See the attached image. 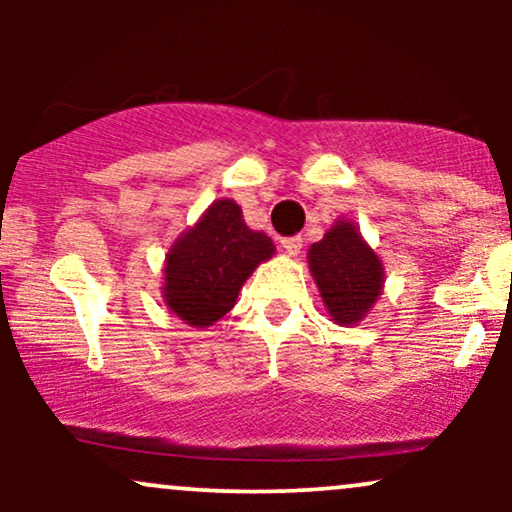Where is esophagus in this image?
Instances as JSON below:
<instances>
[{"mask_svg": "<svg viewBox=\"0 0 512 512\" xmlns=\"http://www.w3.org/2000/svg\"><path fill=\"white\" fill-rule=\"evenodd\" d=\"M281 248H284L289 255H298L303 248V238L301 236H291V238H281Z\"/></svg>", "mask_w": 512, "mask_h": 512, "instance_id": "1", "label": "esophagus"}]
</instances>
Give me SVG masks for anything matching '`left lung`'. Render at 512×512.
<instances>
[{"instance_id":"8db88e82","label":"left lung","mask_w":512,"mask_h":512,"mask_svg":"<svg viewBox=\"0 0 512 512\" xmlns=\"http://www.w3.org/2000/svg\"><path fill=\"white\" fill-rule=\"evenodd\" d=\"M327 313L337 325L349 327L368 313L383 293V262L363 243L354 223L339 221L308 252Z\"/></svg>"}]
</instances>
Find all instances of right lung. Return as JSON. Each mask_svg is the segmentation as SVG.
I'll list each match as a JSON object with an SVG mask.
<instances>
[{"label":"right lung","mask_w":512,"mask_h":512,"mask_svg":"<svg viewBox=\"0 0 512 512\" xmlns=\"http://www.w3.org/2000/svg\"><path fill=\"white\" fill-rule=\"evenodd\" d=\"M274 252L272 238L245 226L240 207L219 199L166 257V305L192 327H209L236 305L255 267Z\"/></svg>","instance_id":"1"}]
</instances>
